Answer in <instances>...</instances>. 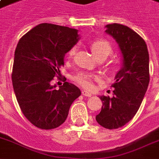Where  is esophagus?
<instances>
[{
  "label": "esophagus",
  "instance_id": "esophagus-1",
  "mask_svg": "<svg viewBox=\"0 0 159 159\" xmlns=\"http://www.w3.org/2000/svg\"><path fill=\"white\" fill-rule=\"evenodd\" d=\"M82 94H83V95H84V96H87V97L92 96V93H89V92H88V91H86V90H83V91H82Z\"/></svg>",
  "mask_w": 159,
  "mask_h": 159
}]
</instances>
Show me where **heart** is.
I'll return each instance as SVG.
<instances>
[{
	"label": "heart",
	"mask_w": 159,
	"mask_h": 159,
	"mask_svg": "<svg viewBox=\"0 0 159 159\" xmlns=\"http://www.w3.org/2000/svg\"><path fill=\"white\" fill-rule=\"evenodd\" d=\"M91 49L93 51V54L95 55L97 59L99 58H107L110 55L112 52V48L109 42L106 40L99 39L93 41L91 43ZM76 48L72 47L70 49L69 52L67 53L68 58H71L74 56L76 52ZM99 77L95 75H93L91 73L88 72H81L74 76V80L79 85L83 87L86 89L91 90L93 89V80H98Z\"/></svg>",
	"instance_id": "heart-1"
}]
</instances>
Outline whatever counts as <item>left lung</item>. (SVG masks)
<instances>
[{"label": "left lung", "instance_id": "8db88e82", "mask_svg": "<svg viewBox=\"0 0 159 159\" xmlns=\"http://www.w3.org/2000/svg\"><path fill=\"white\" fill-rule=\"evenodd\" d=\"M106 28L118 44L123 64L111 85L113 96H100L103 106L95 118L104 128L115 129L129 123L140 108L150 81L149 53L145 41L128 26L112 24Z\"/></svg>", "mask_w": 159, "mask_h": 159}]
</instances>
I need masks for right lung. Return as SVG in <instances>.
<instances>
[{"label": "right lung", "mask_w": 159, "mask_h": 159, "mask_svg": "<svg viewBox=\"0 0 159 159\" xmlns=\"http://www.w3.org/2000/svg\"><path fill=\"white\" fill-rule=\"evenodd\" d=\"M79 39L77 30L43 23L23 36L17 45L13 90L24 115L39 129L60 126L73 101L81 95L72 83L65 82L59 89L51 84L53 77L60 75L65 55Z\"/></svg>", "instance_id": "1"}]
</instances>
